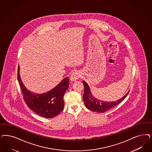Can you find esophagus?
<instances>
[{
    "label": "esophagus",
    "mask_w": 152,
    "mask_h": 152,
    "mask_svg": "<svg viewBox=\"0 0 152 152\" xmlns=\"http://www.w3.org/2000/svg\"><path fill=\"white\" fill-rule=\"evenodd\" d=\"M81 77V73L78 71H75L71 73L70 79L72 81H76Z\"/></svg>",
    "instance_id": "esophagus-1"
}]
</instances>
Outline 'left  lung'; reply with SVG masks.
Wrapping results in <instances>:
<instances>
[{"label": "left lung", "mask_w": 152, "mask_h": 152, "mask_svg": "<svg viewBox=\"0 0 152 152\" xmlns=\"http://www.w3.org/2000/svg\"><path fill=\"white\" fill-rule=\"evenodd\" d=\"M84 86V93L83 95V99L85 106L90 110L93 112H96L99 113H103L107 110H109L118 104L123 100L125 99L126 97L129 94V91L123 96L120 99L117 100L115 102H106L100 101L99 100L95 98L92 96L90 92V89L88 85L85 81H83Z\"/></svg>", "instance_id": "left-lung-1"}]
</instances>
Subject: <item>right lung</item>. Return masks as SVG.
Segmentation results:
<instances>
[{
	"mask_svg": "<svg viewBox=\"0 0 152 152\" xmlns=\"http://www.w3.org/2000/svg\"><path fill=\"white\" fill-rule=\"evenodd\" d=\"M20 66L17 71V79L20 86L23 98L28 107L37 114L50 118L59 115L64 108L63 96L69 87V78L62 81L52 90L42 94H36L28 91L21 81Z\"/></svg>",
	"mask_w": 152,
	"mask_h": 152,
	"instance_id": "1",
	"label": "right lung"
}]
</instances>
